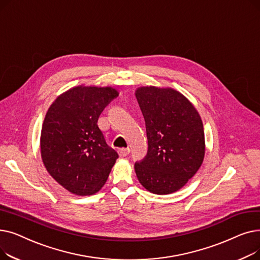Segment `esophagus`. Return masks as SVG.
<instances>
[{
  "label": "esophagus",
  "mask_w": 260,
  "mask_h": 260,
  "mask_svg": "<svg viewBox=\"0 0 260 260\" xmlns=\"http://www.w3.org/2000/svg\"><path fill=\"white\" fill-rule=\"evenodd\" d=\"M118 153H119L120 157H126L131 153V149L128 147H126V148H120L119 151H118Z\"/></svg>",
  "instance_id": "34e87169"
}]
</instances>
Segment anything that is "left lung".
Masks as SVG:
<instances>
[{
  "label": "left lung",
  "mask_w": 260,
  "mask_h": 260,
  "mask_svg": "<svg viewBox=\"0 0 260 260\" xmlns=\"http://www.w3.org/2000/svg\"><path fill=\"white\" fill-rule=\"evenodd\" d=\"M136 98L145 121L147 154L135 163L149 192L171 194L196 174L204 157L201 118L184 95L171 88L141 87Z\"/></svg>",
  "instance_id": "8db88e82"
}]
</instances>
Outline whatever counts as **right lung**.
<instances>
[{
  "instance_id": "obj_1",
  "label": "right lung",
  "mask_w": 260,
  "mask_h": 260,
  "mask_svg": "<svg viewBox=\"0 0 260 260\" xmlns=\"http://www.w3.org/2000/svg\"><path fill=\"white\" fill-rule=\"evenodd\" d=\"M118 97L112 87H74L54 101L41 132L47 172L71 193L86 196L103 186L119 157L108 146L98 119Z\"/></svg>"
}]
</instances>
